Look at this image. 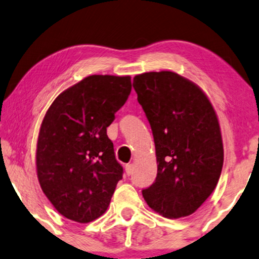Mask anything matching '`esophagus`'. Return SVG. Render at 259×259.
<instances>
[{
    "label": "esophagus",
    "mask_w": 259,
    "mask_h": 259,
    "mask_svg": "<svg viewBox=\"0 0 259 259\" xmlns=\"http://www.w3.org/2000/svg\"><path fill=\"white\" fill-rule=\"evenodd\" d=\"M125 169H126L127 176H131L133 173V171H134V165L133 164H127L125 166Z\"/></svg>",
    "instance_id": "obj_1"
}]
</instances>
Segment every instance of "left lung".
<instances>
[{
    "instance_id": "1",
    "label": "left lung",
    "mask_w": 259,
    "mask_h": 259,
    "mask_svg": "<svg viewBox=\"0 0 259 259\" xmlns=\"http://www.w3.org/2000/svg\"><path fill=\"white\" fill-rule=\"evenodd\" d=\"M133 87L151 125L158 164L144 199L166 218L192 214L213 192L224 161L213 106L199 86L169 70L136 75Z\"/></svg>"
}]
</instances>
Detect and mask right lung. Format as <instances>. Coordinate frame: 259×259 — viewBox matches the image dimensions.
Wrapping results in <instances>:
<instances>
[{"label": "right lung", "mask_w": 259, "mask_h": 259, "mask_svg": "<svg viewBox=\"0 0 259 259\" xmlns=\"http://www.w3.org/2000/svg\"><path fill=\"white\" fill-rule=\"evenodd\" d=\"M131 90L128 75H90L58 95L46 112L37 179L56 211L70 221L90 223L104 214L122 178L107 127Z\"/></svg>", "instance_id": "right-lung-1"}]
</instances>
